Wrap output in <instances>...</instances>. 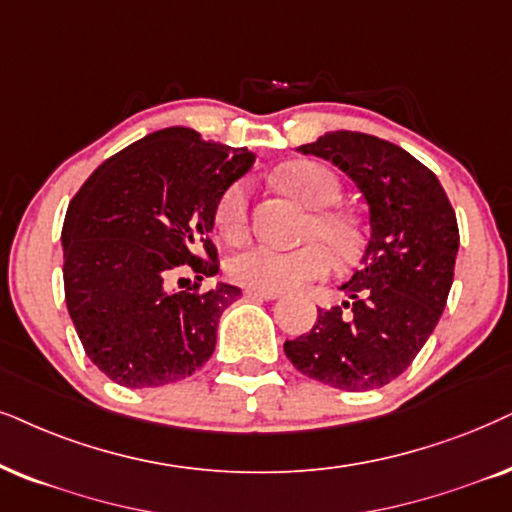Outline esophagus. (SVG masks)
I'll return each instance as SVG.
<instances>
[{
    "label": "esophagus",
    "mask_w": 512,
    "mask_h": 512,
    "mask_svg": "<svg viewBox=\"0 0 512 512\" xmlns=\"http://www.w3.org/2000/svg\"><path fill=\"white\" fill-rule=\"evenodd\" d=\"M243 295L250 297V300H278V295H281V293H271V290H252V288H245Z\"/></svg>",
    "instance_id": "34e87169"
}]
</instances>
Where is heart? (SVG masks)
Here are the masks:
<instances>
[{"instance_id": "b5f03b06", "label": "heart", "mask_w": 512, "mask_h": 512, "mask_svg": "<svg viewBox=\"0 0 512 512\" xmlns=\"http://www.w3.org/2000/svg\"><path fill=\"white\" fill-rule=\"evenodd\" d=\"M283 189L295 193L302 203L314 208L312 219L307 222V236H316L324 241H312L300 248H278V245L255 241L231 252L226 260V274L238 286L252 290H281L300 288L304 283L326 276L333 267L331 247L338 257H349L357 248L359 231L352 217L345 212L331 210L340 198V181L335 174L312 160H295L283 165L276 172ZM250 189L245 181H236L219 198L215 210L217 229L224 238H241L248 229Z\"/></svg>"}]
</instances>
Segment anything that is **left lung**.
Instances as JSON below:
<instances>
[{
    "label": "left lung",
    "mask_w": 512,
    "mask_h": 512,
    "mask_svg": "<svg viewBox=\"0 0 512 512\" xmlns=\"http://www.w3.org/2000/svg\"><path fill=\"white\" fill-rule=\"evenodd\" d=\"M304 155L331 160L368 205L361 267L342 290V307L319 309L312 331L286 340L297 371L347 392L399 378L435 331L454 283L456 212L420 160L361 132H326Z\"/></svg>",
    "instance_id": "8db88e82"
}]
</instances>
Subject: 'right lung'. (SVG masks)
I'll return each mask as SVG.
<instances>
[{"label":"right lung","instance_id":"obj_1","mask_svg":"<svg viewBox=\"0 0 512 512\" xmlns=\"http://www.w3.org/2000/svg\"><path fill=\"white\" fill-rule=\"evenodd\" d=\"M252 163L248 148L167 127L96 167L70 200L61 234L68 314L87 357L113 383L170 385L212 357L219 316L241 288L172 286L179 271L198 281L217 274V203Z\"/></svg>","mask_w":512,"mask_h":512}]
</instances>
